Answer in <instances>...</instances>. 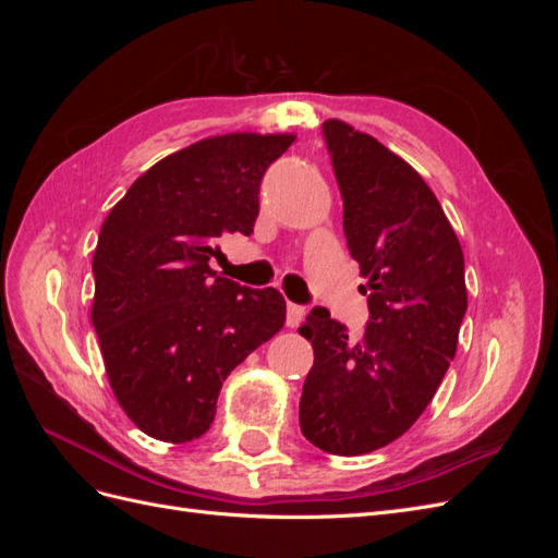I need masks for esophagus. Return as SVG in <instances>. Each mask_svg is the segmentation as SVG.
Wrapping results in <instances>:
<instances>
[{
	"label": "esophagus",
	"mask_w": 558,
	"mask_h": 558,
	"mask_svg": "<svg viewBox=\"0 0 558 558\" xmlns=\"http://www.w3.org/2000/svg\"><path fill=\"white\" fill-rule=\"evenodd\" d=\"M305 314H307L305 307L295 305V302H289V305H286V324L295 328V326L302 324V320H305Z\"/></svg>",
	"instance_id": "esophagus-1"
}]
</instances>
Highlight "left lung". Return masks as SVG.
<instances>
[{"label":"left lung","instance_id":"1","mask_svg":"<svg viewBox=\"0 0 558 558\" xmlns=\"http://www.w3.org/2000/svg\"><path fill=\"white\" fill-rule=\"evenodd\" d=\"M344 234L359 260L369 320L351 342L314 307L300 328L314 347L300 428L337 456L386 447L414 426L456 356L468 310L459 238L428 183L384 144L342 121L324 123Z\"/></svg>","mask_w":558,"mask_h":558}]
</instances>
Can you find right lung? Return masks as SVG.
Returning <instances> with one entry per match:
<instances>
[{"label": "right lung", "instance_id": "obj_1", "mask_svg": "<svg viewBox=\"0 0 558 558\" xmlns=\"http://www.w3.org/2000/svg\"><path fill=\"white\" fill-rule=\"evenodd\" d=\"M295 134L232 132L162 158L99 230L93 326L113 396L162 442L205 435L228 375L283 328L277 289L216 277L218 240L253 232L260 181Z\"/></svg>", "mask_w": 558, "mask_h": 558}]
</instances>
